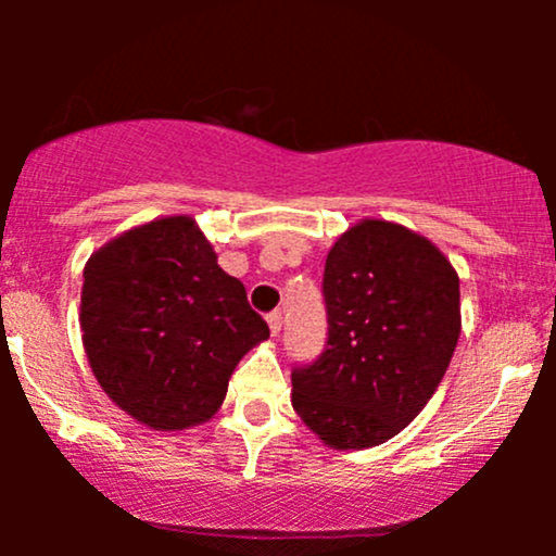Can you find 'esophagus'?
I'll return each mask as SVG.
<instances>
[{"label": "esophagus", "mask_w": 556, "mask_h": 556, "mask_svg": "<svg viewBox=\"0 0 556 556\" xmlns=\"http://www.w3.org/2000/svg\"><path fill=\"white\" fill-rule=\"evenodd\" d=\"M266 321H269V329H271L274 337H277L279 331H282V314H279V311H271V314L266 316Z\"/></svg>", "instance_id": "1"}]
</instances>
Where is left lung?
<instances>
[{"instance_id": "8db88e82", "label": "left lung", "mask_w": 556, "mask_h": 556, "mask_svg": "<svg viewBox=\"0 0 556 556\" xmlns=\"http://www.w3.org/2000/svg\"><path fill=\"white\" fill-rule=\"evenodd\" d=\"M327 342L292 368V407L334 450L392 439L424 410L460 337V279L437 245L363 219L324 266Z\"/></svg>"}]
</instances>
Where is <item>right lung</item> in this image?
Wrapping results in <instances>:
<instances>
[{
  "label": "right lung",
  "mask_w": 556,
  "mask_h": 556,
  "mask_svg": "<svg viewBox=\"0 0 556 556\" xmlns=\"http://www.w3.org/2000/svg\"><path fill=\"white\" fill-rule=\"evenodd\" d=\"M83 279L80 329L93 376L127 416L154 429L212 418L242 355L269 337L190 216L106 242Z\"/></svg>",
  "instance_id": "add662e5"
}]
</instances>
